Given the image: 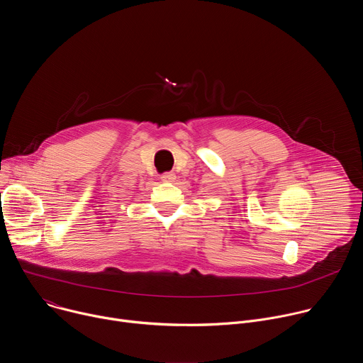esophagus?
I'll use <instances>...</instances> for the list:
<instances>
[{
    "label": "esophagus",
    "mask_w": 363,
    "mask_h": 363,
    "mask_svg": "<svg viewBox=\"0 0 363 363\" xmlns=\"http://www.w3.org/2000/svg\"><path fill=\"white\" fill-rule=\"evenodd\" d=\"M175 179H177V175L174 172H167V174L161 175L162 182H175Z\"/></svg>",
    "instance_id": "esophagus-1"
}]
</instances>
